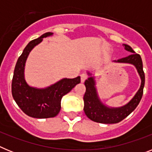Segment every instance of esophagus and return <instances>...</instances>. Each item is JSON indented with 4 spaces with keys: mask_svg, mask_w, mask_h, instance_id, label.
I'll return each instance as SVG.
<instances>
[{
    "mask_svg": "<svg viewBox=\"0 0 152 152\" xmlns=\"http://www.w3.org/2000/svg\"><path fill=\"white\" fill-rule=\"evenodd\" d=\"M87 78H88V75L84 73L81 74V75H80V81H81V82H84Z\"/></svg>",
    "mask_w": 152,
    "mask_h": 152,
    "instance_id": "34e87169",
    "label": "esophagus"
}]
</instances>
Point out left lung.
<instances>
[{
  "instance_id": "left-lung-1",
  "label": "left lung",
  "mask_w": 152,
  "mask_h": 152,
  "mask_svg": "<svg viewBox=\"0 0 152 152\" xmlns=\"http://www.w3.org/2000/svg\"><path fill=\"white\" fill-rule=\"evenodd\" d=\"M123 45L126 51L132 52V54L127 57L123 58L117 61L115 60L113 61L133 64L140 76V88L132 99L128 103H126V105L120 107H107L100 100V97L98 96L94 77L91 76L92 74L88 72V75L91 77H88L84 82L86 92L84 96V110L86 116L92 121L96 123H105V124L119 123L125 118L127 117L136 108L142 97L143 88L145 86V73L143 71L142 58L139 54H136L129 45L126 44H123Z\"/></svg>"
}]
</instances>
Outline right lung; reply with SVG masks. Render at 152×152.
<instances>
[{"mask_svg": "<svg viewBox=\"0 0 152 152\" xmlns=\"http://www.w3.org/2000/svg\"><path fill=\"white\" fill-rule=\"evenodd\" d=\"M52 35L53 33L48 32L29 42L19 57L13 72L12 95L18 107L30 117L45 119L57 116L61 110L62 96L80 82V77L78 76L72 79L63 78L45 88H33L26 83L24 70L29 52L43 38Z\"/></svg>", "mask_w": 152, "mask_h": 152, "instance_id": "obj_1", "label": "right lung"}]
</instances>
